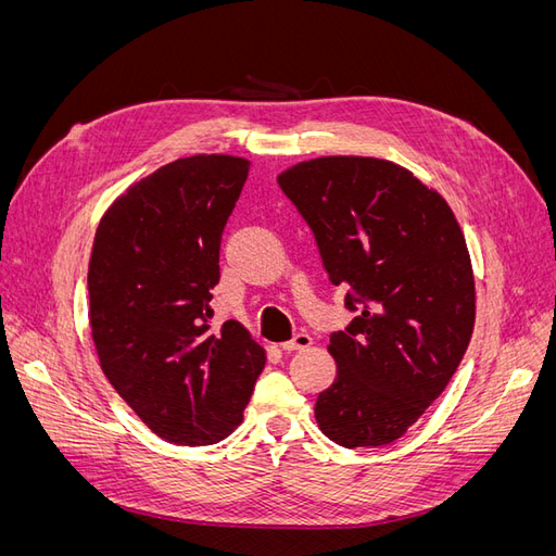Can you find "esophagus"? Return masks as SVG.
Wrapping results in <instances>:
<instances>
[{
	"instance_id": "esophagus-1",
	"label": "esophagus",
	"mask_w": 556,
	"mask_h": 556,
	"mask_svg": "<svg viewBox=\"0 0 556 556\" xmlns=\"http://www.w3.org/2000/svg\"><path fill=\"white\" fill-rule=\"evenodd\" d=\"M313 345V339L308 333H296L292 341H285V343H280V350H285V352H294V350H306V348H311Z\"/></svg>"
}]
</instances>
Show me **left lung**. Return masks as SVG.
<instances>
[{
  "mask_svg": "<svg viewBox=\"0 0 556 556\" xmlns=\"http://www.w3.org/2000/svg\"><path fill=\"white\" fill-rule=\"evenodd\" d=\"M357 317L333 331L315 419L343 447L394 443L443 394L476 325V280L447 201L403 166L317 157L278 176Z\"/></svg>",
  "mask_w": 556,
  "mask_h": 556,
  "instance_id": "8db88e82",
  "label": "left lung"
}]
</instances>
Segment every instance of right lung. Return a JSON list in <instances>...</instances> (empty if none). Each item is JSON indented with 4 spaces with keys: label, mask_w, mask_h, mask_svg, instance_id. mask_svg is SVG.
Masks as SVG:
<instances>
[{
    "label": "right lung",
    "mask_w": 556,
    "mask_h": 556,
    "mask_svg": "<svg viewBox=\"0 0 556 556\" xmlns=\"http://www.w3.org/2000/svg\"><path fill=\"white\" fill-rule=\"evenodd\" d=\"M250 162L192 155L160 166L99 220L88 268L99 366L141 422L176 445L241 425L266 364L237 319L213 331L220 241Z\"/></svg>",
    "instance_id": "obj_1"
}]
</instances>
